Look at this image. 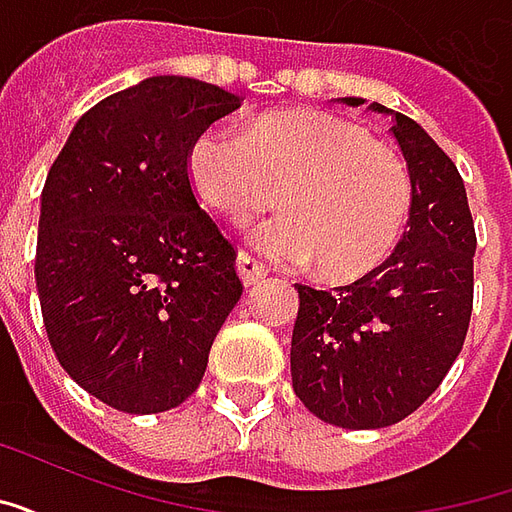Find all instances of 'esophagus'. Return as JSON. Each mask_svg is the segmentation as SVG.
Returning a JSON list of instances; mask_svg holds the SVG:
<instances>
[{"label":"esophagus","mask_w":512,"mask_h":512,"mask_svg":"<svg viewBox=\"0 0 512 512\" xmlns=\"http://www.w3.org/2000/svg\"><path fill=\"white\" fill-rule=\"evenodd\" d=\"M235 268H238V277H241V282H244L246 288L257 285V282H260V279L268 274V268L263 266V263H260L257 257L249 255V252H238Z\"/></svg>","instance_id":"esophagus-1"}]
</instances>
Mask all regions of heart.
<instances>
[{
	"label": "heart",
	"instance_id": "b5f03b06",
	"mask_svg": "<svg viewBox=\"0 0 512 512\" xmlns=\"http://www.w3.org/2000/svg\"><path fill=\"white\" fill-rule=\"evenodd\" d=\"M200 200L235 222L274 208L249 244L323 277L354 279L384 263L406 230L414 186L395 147L329 112H282L249 134L205 128L189 147Z\"/></svg>",
	"mask_w": 512,
	"mask_h": 512
}]
</instances>
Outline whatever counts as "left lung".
<instances>
[{"label":"left lung","mask_w":512,"mask_h":512,"mask_svg":"<svg viewBox=\"0 0 512 512\" xmlns=\"http://www.w3.org/2000/svg\"><path fill=\"white\" fill-rule=\"evenodd\" d=\"M370 109L392 117L411 172L408 230L381 266L345 288L296 285L290 343L293 392L315 417L348 430L395 425L439 389L461 354L474 293L477 238L458 169L411 117Z\"/></svg>","instance_id":"obj_1"}]
</instances>
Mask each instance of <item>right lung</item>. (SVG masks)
Returning <instances> with one entry per match:
<instances>
[{
    "label": "right lung",
    "mask_w": 512,
    "mask_h": 512,
    "mask_svg": "<svg viewBox=\"0 0 512 512\" xmlns=\"http://www.w3.org/2000/svg\"><path fill=\"white\" fill-rule=\"evenodd\" d=\"M244 98L150 76L79 117L40 194V310L76 384L126 414L180 406L244 285L197 205L189 147Z\"/></svg>",
    "instance_id": "right-lung-1"
}]
</instances>
